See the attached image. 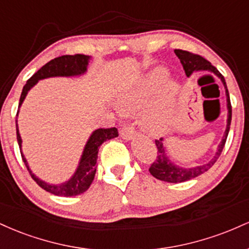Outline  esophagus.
I'll use <instances>...</instances> for the list:
<instances>
[{
    "label": "esophagus",
    "instance_id": "34e87169",
    "mask_svg": "<svg viewBox=\"0 0 249 249\" xmlns=\"http://www.w3.org/2000/svg\"><path fill=\"white\" fill-rule=\"evenodd\" d=\"M119 133H121V137L123 139H125V141H131V139L136 136V132L133 131V128L130 126L122 127L121 131H119Z\"/></svg>",
    "mask_w": 249,
    "mask_h": 249
}]
</instances>
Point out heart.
I'll return each mask as SVG.
<instances>
[{
    "instance_id": "heart-1",
    "label": "heart",
    "mask_w": 249,
    "mask_h": 249,
    "mask_svg": "<svg viewBox=\"0 0 249 249\" xmlns=\"http://www.w3.org/2000/svg\"><path fill=\"white\" fill-rule=\"evenodd\" d=\"M167 77L168 72L165 68L159 67L148 71L136 84L118 93L116 98L117 107L124 112L144 107L166 81ZM177 91L178 87L176 83L166 82L159 96L153 101L148 102L149 104H147V107L142 111L141 124L148 133L159 134L164 132L173 122L177 110Z\"/></svg>"
}]
</instances>
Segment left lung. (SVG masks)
I'll return each instance as SVG.
<instances>
[{
  "label": "left lung",
  "instance_id": "8db88e82",
  "mask_svg": "<svg viewBox=\"0 0 249 249\" xmlns=\"http://www.w3.org/2000/svg\"><path fill=\"white\" fill-rule=\"evenodd\" d=\"M176 55L178 56L180 59V63H181L182 68H184L185 73H186L187 77H190L193 72H196V71H208V72L214 73L220 81L222 82L225 87V93H226V101H227V125H226V130L224 133V137H222L221 142L218 145V148H216V152L214 154V157L211 159L210 161L206 162V164L199 165V166L194 167H181L179 165L174 164V162L171 160L167 157V150L166 146L164 144V139L160 138L159 141H156L157 148H158V152H157V159L156 161L151 165L150 167V173L152 174L154 178L161 180V181L166 182H173V184H177V182H184L187 181V180L194 179L196 177H199L200 174L205 173L206 171L210 170L211 167L213 166L214 162L218 160V158L221 154L222 150H224L226 139H227L228 132H230V126H231V121H232V107H231V101H230V93H228L227 85H226L225 78L221 73L219 72L216 68H214L207 59H205L204 57L196 55V53H188V51L176 49L174 50Z\"/></svg>",
  "mask_w": 249,
  "mask_h": 249
}]
</instances>
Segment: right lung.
Masks as SVG:
<instances>
[{"label": "right lung", "instance_id": "right-lung-1", "mask_svg": "<svg viewBox=\"0 0 249 249\" xmlns=\"http://www.w3.org/2000/svg\"><path fill=\"white\" fill-rule=\"evenodd\" d=\"M91 57L87 55H64L57 58L51 59L47 64L43 65L35 75H33L31 78L28 79L27 84L23 87L22 90L21 98H19L18 107H21L22 103L27 97L28 92L30 89L38 83V81L45 78H50V77H76L84 75L88 71V65L90 62ZM18 113V112H17ZM16 133H17V142H18L19 150H21L22 159H23L25 166L29 171L31 178H33L37 184L41 186L43 190L47 192H50L55 196H75L78 194L84 193L85 191L90 187L92 184L93 178L96 174V162L98 158V150L99 146L104 142L110 141V139L118 137V131L116 127L111 128H97L91 133L89 137L87 144H85L84 150L79 159L78 166H77L75 173L71 176V178L67 181L62 182V184H49L37 178L33 171L30 170L29 165H28L27 159L22 153V138L18 131V125L16 121Z\"/></svg>", "mask_w": 249, "mask_h": 249}]
</instances>
